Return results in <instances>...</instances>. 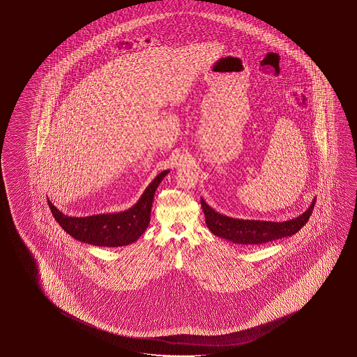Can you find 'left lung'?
Wrapping results in <instances>:
<instances>
[{
    "label": "left lung",
    "mask_w": 357,
    "mask_h": 357,
    "mask_svg": "<svg viewBox=\"0 0 357 357\" xmlns=\"http://www.w3.org/2000/svg\"><path fill=\"white\" fill-rule=\"evenodd\" d=\"M316 198L311 202L309 208L301 215L292 218L287 222H266V220H250L238 219L222 215L214 211L211 205L200 199L204 211L205 222L213 234L222 239L241 245H261L274 240L282 239L296 234L304 227L314 211Z\"/></svg>",
    "instance_id": "1"
}]
</instances>
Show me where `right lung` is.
I'll list each match as a JSON object with an SVG mask.
<instances>
[{
  "label": "right lung",
  "mask_w": 357,
  "mask_h": 357,
  "mask_svg": "<svg viewBox=\"0 0 357 357\" xmlns=\"http://www.w3.org/2000/svg\"><path fill=\"white\" fill-rule=\"evenodd\" d=\"M169 172L167 169L159 173L146 188L138 202L127 211L76 218L59 211L50 199L48 206L61 228L78 241L107 248L129 245L139 239L148 228L154 194Z\"/></svg>",
  "instance_id": "1"
}]
</instances>
